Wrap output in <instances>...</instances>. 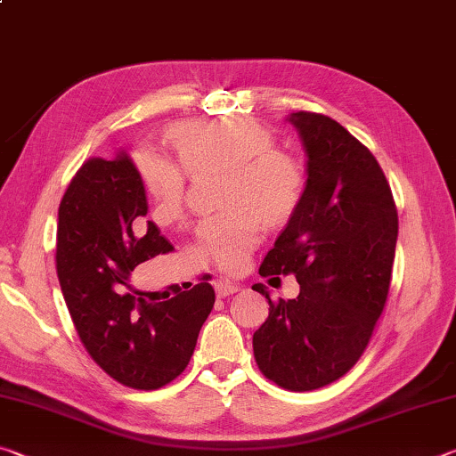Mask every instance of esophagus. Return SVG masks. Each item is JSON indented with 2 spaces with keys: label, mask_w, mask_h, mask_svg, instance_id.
<instances>
[{
  "label": "esophagus",
  "mask_w": 456,
  "mask_h": 456,
  "mask_svg": "<svg viewBox=\"0 0 456 456\" xmlns=\"http://www.w3.org/2000/svg\"><path fill=\"white\" fill-rule=\"evenodd\" d=\"M239 289H241V285H237V283H231V281H225V280L215 281V291H217L221 297L233 296V293H237Z\"/></svg>",
  "instance_id": "34e87169"
}]
</instances>
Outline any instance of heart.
Instances as JSON below:
<instances>
[{
    "mask_svg": "<svg viewBox=\"0 0 456 456\" xmlns=\"http://www.w3.org/2000/svg\"><path fill=\"white\" fill-rule=\"evenodd\" d=\"M171 142L181 163L154 151L138 154V171L157 219L183 217L187 173H221V213L199 225V245L225 272H239L261 239V221L277 227L296 213L304 195V171L289 152L273 146L259 122L229 117L176 126Z\"/></svg>",
    "mask_w": 456,
    "mask_h": 456,
    "instance_id": "obj_1",
    "label": "heart"
}]
</instances>
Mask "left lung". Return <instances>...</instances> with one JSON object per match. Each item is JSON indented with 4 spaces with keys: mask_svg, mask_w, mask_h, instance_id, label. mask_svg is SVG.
<instances>
[{
    "mask_svg": "<svg viewBox=\"0 0 456 456\" xmlns=\"http://www.w3.org/2000/svg\"><path fill=\"white\" fill-rule=\"evenodd\" d=\"M302 138L305 189L259 267L296 275L299 296L272 302L253 334L261 372L281 388L315 390L342 378L372 338L388 297L398 213L378 160L339 122L315 112L288 118Z\"/></svg>",
    "mask_w": 456,
    "mask_h": 456,
    "instance_id": "left-lung-1",
    "label": "left lung"
}]
</instances>
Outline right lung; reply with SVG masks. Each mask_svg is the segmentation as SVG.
I'll return each mask as SVG.
<instances>
[{"instance_id":"add662e5","label":"right lung","mask_w":456,"mask_h":456,"mask_svg":"<svg viewBox=\"0 0 456 456\" xmlns=\"http://www.w3.org/2000/svg\"><path fill=\"white\" fill-rule=\"evenodd\" d=\"M146 213L141 173L125 151L86 160L60 203L56 269L92 360L120 384L157 390L187 368L215 291L207 275L159 304L130 288L138 264L173 249L152 221L142 223Z\"/></svg>"}]
</instances>
